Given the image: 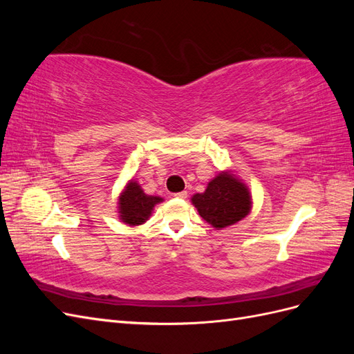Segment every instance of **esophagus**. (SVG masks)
Wrapping results in <instances>:
<instances>
[{
    "label": "esophagus",
    "instance_id": "obj_1",
    "mask_svg": "<svg viewBox=\"0 0 354 354\" xmlns=\"http://www.w3.org/2000/svg\"><path fill=\"white\" fill-rule=\"evenodd\" d=\"M174 196H176V198H180V199H186V198H187V192H186V190L178 192V194H176Z\"/></svg>",
    "mask_w": 354,
    "mask_h": 354
}]
</instances>
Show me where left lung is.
Instances as JSON below:
<instances>
[{"instance_id": "1", "label": "left lung", "mask_w": 354, "mask_h": 354, "mask_svg": "<svg viewBox=\"0 0 354 354\" xmlns=\"http://www.w3.org/2000/svg\"><path fill=\"white\" fill-rule=\"evenodd\" d=\"M199 216L212 227L223 229L241 221L251 211V195L245 183L232 171H221L214 177L203 194L192 198Z\"/></svg>"}]
</instances>
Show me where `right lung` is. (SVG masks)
Here are the masks:
<instances>
[{
    "instance_id": "obj_1",
    "label": "right lung",
    "mask_w": 354,
    "mask_h": 354,
    "mask_svg": "<svg viewBox=\"0 0 354 354\" xmlns=\"http://www.w3.org/2000/svg\"><path fill=\"white\" fill-rule=\"evenodd\" d=\"M159 202H162V198L146 195L140 185L131 180L118 201V205H120L118 212H120V218L128 226H138L151 217L153 207Z\"/></svg>"
}]
</instances>
